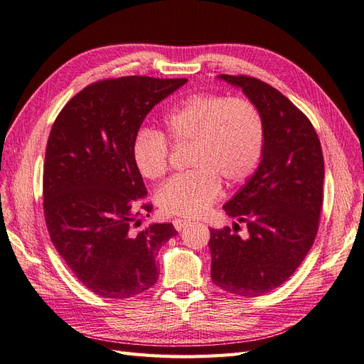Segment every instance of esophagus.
<instances>
[{
	"label": "esophagus",
	"instance_id": "1",
	"mask_svg": "<svg viewBox=\"0 0 364 364\" xmlns=\"http://www.w3.org/2000/svg\"><path fill=\"white\" fill-rule=\"evenodd\" d=\"M172 223H173V228H175L176 230H181L183 228L188 226L191 221H189V220H183V218H175Z\"/></svg>",
	"mask_w": 364,
	"mask_h": 364
}]
</instances>
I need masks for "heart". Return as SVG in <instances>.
I'll list each match as a JSON object with an SVG mask.
<instances>
[{"instance_id": "heart-1", "label": "heart", "mask_w": 364, "mask_h": 364, "mask_svg": "<svg viewBox=\"0 0 364 364\" xmlns=\"http://www.w3.org/2000/svg\"><path fill=\"white\" fill-rule=\"evenodd\" d=\"M163 127L173 146H189L186 164L192 167L156 192L158 206L172 215H201L218 197L220 181L243 183L263 158L264 119L246 98L192 93L166 112ZM165 137L158 130L141 129L134 139L132 160L147 180H160L169 171Z\"/></svg>"}]
</instances>
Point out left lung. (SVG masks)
<instances>
[{
    "label": "left lung",
    "mask_w": 364,
    "mask_h": 364,
    "mask_svg": "<svg viewBox=\"0 0 364 364\" xmlns=\"http://www.w3.org/2000/svg\"><path fill=\"white\" fill-rule=\"evenodd\" d=\"M259 109L266 144L258 169L223 209L246 223L210 229V278L240 296L274 291L309 252L323 208L324 161L318 135L303 112L282 92L247 75H220Z\"/></svg>",
    "instance_id": "8db88e82"
}]
</instances>
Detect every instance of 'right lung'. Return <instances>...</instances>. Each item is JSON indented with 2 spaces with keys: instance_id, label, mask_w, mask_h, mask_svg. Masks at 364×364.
<instances>
[{
  "instance_id": "right-lung-1",
  "label": "right lung",
  "mask_w": 364,
  "mask_h": 364,
  "mask_svg": "<svg viewBox=\"0 0 364 364\" xmlns=\"http://www.w3.org/2000/svg\"><path fill=\"white\" fill-rule=\"evenodd\" d=\"M186 78L121 77L92 82L55 119L43 172L44 218L58 254L93 294L123 300L152 287L155 257L172 223L136 230L152 204L132 160L146 115Z\"/></svg>"
}]
</instances>
